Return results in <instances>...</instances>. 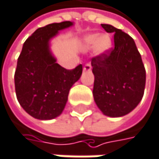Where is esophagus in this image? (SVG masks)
Instances as JSON below:
<instances>
[{
    "label": "esophagus",
    "instance_id": "1",
    "mask_svg": "<svg viewBox=\"0 0 159 159\" xmlns=\"http://www.w3.org/2000/svg\"><path fill=\"white\" fill-rule=\"evenodd\" d=\"M91 68H92L91 64H90V63H87V64L84 66V70H90Z\"/></svg>",
    "mask_w": 159,
    "mask_h": 159
}]
</instances>
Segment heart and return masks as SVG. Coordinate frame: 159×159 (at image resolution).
<instances>
[{
  "label": "heart",
  "instance_id": "heart-1",
  "mask_svg": "<svg viewBox=\"0 0 159 159\" xmlns=\"http://www.w3.org/2000/svg\"><path fill=\"white\" fill-rule=\"evenodd\" d=\"M85 45L88 48H94L99 54L106 53L112 45L111 39L108 35H102L99 34H89L85 38Z\"/></svg>",
  "mask_w": 159,
  "mask_h": 159
}]
</instances>
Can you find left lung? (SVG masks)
<instances>
[{
    "mask_svg": "<svg viewBox=\"0 0 159 159\" xmlns=\"http://www.w3.org/2000/svg\"><path fill=\"white\" fill-rule=\"evenodd\" d=\"M102 27L115 34V46L91 59L93 96L105 116L119 117L130 113L142 101L146 72L134 40L111 25Z\"/></svg>",
    "mask_w": 159,
    "mask_h": 159,
    "instance_id": "1",
    "label": "left lung"
}]
</instances>
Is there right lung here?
<instances>
[{
    "instance_id": "right-lung-1",
    "label": "right lung",
    "mask_w": 159,
    "mask_h": 159,
    "mask_svg": "<svg viewBox=\"0 0 159 159\" xmlns=\"http://www.w3.org/2000/svg\"><path fill=\"white\" fill-rule=\"evenodd\" d=\"M71 25L70 21H63L39 28L23 44L15 72L16 94L22 108L34 118L49 120L58 116L70 89L82 74V64L67 70L56 62L49 50V40Z\"/></svg>"
}]
</instances>
